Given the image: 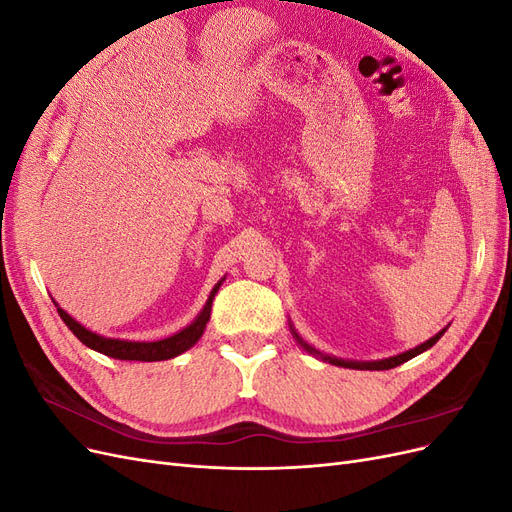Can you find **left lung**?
Segmentation results:
<instances>
[{
  "label": "left lung",
  "instance_id": "1",
  "mask_svg": "<svg viewBox=\"0 0 512 512\" xmlns=\"http://www.w3.org/2000/svg\"><path fill=\"white\" fill-rule=\"evenodd\" d=\"M446 329L448 327H444L442 331H438L436 335L433 337H429L427 342H423L421 346H416V348H410V350H406V352H401V354H395V356H389V359H380V361H350V359H337V356H331V354H324V352H320L318 348H314V346H309L305 339L294 331V327L290 324V331H292V337H294V342H297L305 352H309V354H314L316 359H320V361H324V363H331V365H337V367H348V369H369V371H382V369H393V367H397V365H401V363H406V361H410V359H414V356H418L421 352H425V350H429L433 344L438 342V339L446 333Z\"/></svg>",
  "mask_w": 512,
  "mask_h": 512
}]
</instances>
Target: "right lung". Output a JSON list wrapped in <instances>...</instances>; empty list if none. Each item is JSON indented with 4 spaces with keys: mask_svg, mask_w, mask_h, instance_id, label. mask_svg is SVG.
I'll list each match as a JSON object with an SVG mask.
<instances>
[{
    "mask_svg": "<svg viewBox=\"0 0 512 512\" xmlns=\"http://www.w3.org/2000/svg\"><path fill=\"white\" fill-rule=\"evenodd\" d=\"M224 280H226V277H222V280L213 286L205 307L200 309V314L188 324V327L173 333L170 337L158 339V342H128V339H115V337L98 335L94 331L85 329L81 322H76L68 312H64V309L57 305V301H53V303L57 307L61 320L66 322V327L76 337H79L87 348L111 356V359H119V361H166V359H173V356L183 354L185 350H190L198 342V339L203 337V333L207 329L209 316H211L213 297L218 294Z\"/></svg>",
    "mask_w": 512,
    "mask_h": 512,
    "instance_id": "1",
    "label": "right lung"
}]
</instances>
